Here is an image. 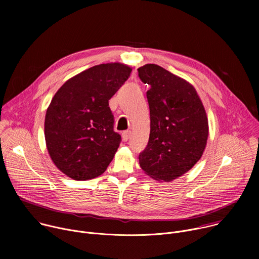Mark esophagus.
Returning a JSON list of instances; mask_svg holds the SVG:
<instances>
[{"label":"esophagus","mask_w":259,"mask_h":259,"mask_svg":"<svg viewBox=\"0 0 259 259\" xmlns=\"http://www.w3.org/2000/svg\"><path fill=\"white\" fill-rule=\"evenodd\" d=\"M130 136H131V131H124L123 133H122V138H123V140L124 141H127L129 138H130Z\"/></svg>","instance_id":"esophagus-1"}]
</instances>
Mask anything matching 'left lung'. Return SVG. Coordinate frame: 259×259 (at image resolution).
I'll list each match as a JSON object with an SVG mask.
<instances>
[{
    "instance_id": "1",
    "label": "left lung",
    "mask_w": 259,
    "mask_h": 259,
    "mask_svg": "<svg viewBox=\"0 0 259 259\" xmlns=\"http://www.w3.org/2000/svg\"><path fill=\"white\" fill-rule=\"evenodd\" d=\"M138 76L151 87L146 92L151 132L139 165L155 180L169 182L201 159L209 134L206 110L195 87L162 66L147 63Z\"/></svg>"
}]
</instances>
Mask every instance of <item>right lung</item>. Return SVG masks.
<instances>
[{"mask_svg": "<svg viewBox=\"0 0 259 259\" xmlns=\"http://www.w3.org/2000/svg\"><path fill=\"white\" fill-rule=\"evenodd\" d=\"M132 67L121 62L92 66L68 79L46 112L45 140L55 166L75 180L101 175L121 142L108 106Z\"/></svg>", "mask_w": 259, "mask_h": 259, "instance_id": "obj_1", "label": "right lung"}]
</instances>
